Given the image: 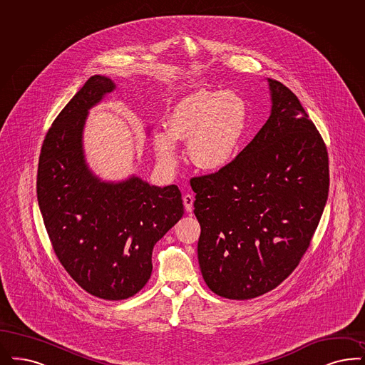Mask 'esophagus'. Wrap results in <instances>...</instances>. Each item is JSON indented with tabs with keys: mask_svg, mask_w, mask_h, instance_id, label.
<instances>
[{
	"mask_svg": "<svg viewBox=\"0 0 365 365\" xmlns=\"http://www.w3.org/2000/svg\"><path fill=\"white\" fill-rule=\"evenodd\" d=\"M193 196L192 195H184V197H182V202H184V207H185V211L187 212H192V210H193Z\"/></svg>",
	"mask_w": 365,
	"mask_h": 365,
	"instance_id": "esophagus-1",
	"label": "esophagus"
}]
</instances>
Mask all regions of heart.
<instances>
[{
  "instance_id": "b5f03b06",
  "label": "heart",
  "mask_w": 365,
  "mask_h": 365,
  "mask_svg": "<svg viewBox=\"0 0 365 365\" xmlns=\"http://www.w3.org/2000/svg\"><path fill=\"white\" fill-rule=\"evenodd\" d=\"M249 108L235 92L199 89L182 97L168 119V130H155L153 149L163 168L178 163L177 140H188L190 161L217 170L237 155L247 128Z\"/></svg>"
}]
</instances>
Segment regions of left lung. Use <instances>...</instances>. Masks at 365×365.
<instances>
[{
    "mask_svg": "<svg viewBox=\"0 0 365 365\" xmlns=\"http://www.w3.org/2000/svg\"><path fill=\"white\" fill-rule=\"evenodd\" d=\"M268 82L269 119L253 140L215 173L190 178L202 279L235 300L261 297L294 272L329 193L322 136L297 96Z\"/></svg>",
    "mask_w": 365,
    "mask_h": 365,
    "instance_id": "1",
    "label": "left lung"
}]
</instances>
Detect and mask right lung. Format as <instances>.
Wrapping results in <instances>:
<instances>
[{
	"instance_id": "1",
	"label": "right lung",
	"mask_w": 365,
	"mask_h": 365,
	"mask_svg": "<svg viewBox=\"0 0 365 365\" xmlns=\"http://www.w3.org/2000/svg\"><path fill=\"white\" fill-rule=\"evenodd\" d=\"M115 89L93 76L56 116L41 146L38 202L55 255L93 297L122 300L149 282L153 247L184 214L177 185L139 177L101 181L89 169L82 134L88 112Z\"/></svg>"
}]
</instances>
